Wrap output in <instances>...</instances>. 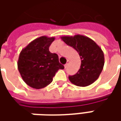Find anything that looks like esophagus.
Returning a JSON list of instances; mask_svg holds the SVG:
<instances>
[{"instance_id":"1","label":"esophagus","mask_w":121,"mask_h":121,"mask_svg":"<svg viewBox=\"0 0 121 121\" xmlns=\"http://www.w3.org/2000/svg\"><path fill=\"white\" fill-rule=\"evenodd\" d=\"M69 62H70V61H69V60H67V63H66V64L65 65V68L67 67L68 65H69Z\"/></svg>"}]
</instances>
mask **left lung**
<instances>
[{
    "instance_id": "obj_1",
    "label": "left lung",
    "mask_w": 121,
    "mask_h": 121,
    "mask_svg": "<svg viewBox=\"0 0 121 121\" xmlns=\"http://www.w3.org/2000/svg\"><path fill=\"white\" fill-rule=\"evenodd\" d=\"M61 40L75 49L81 58V67L78 72L69 79L73 84L79 87L91 85L98 79L104 65L102 50L95 42L85 35L77 34L63 35Z\"/></svg>"
}]
</instances>
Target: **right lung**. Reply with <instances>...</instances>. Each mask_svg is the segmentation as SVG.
I'll list each match as a JSON object with an SVG mask.
<instances>
[{
	"label": "right lung",
	"instance_id": "1",
	"mask_svg": "<svg viewBox=\"0 0 121 121\" xmlns=\"http://www.w3.org/2000/svg\"><path fill=\"white\" fill-rule=\"evenodd\" d=\"M54 40V37H39L22 49L19 54L18 70L23 80L32 88L38 90L48 86L56 73L64 69L59 63L58 55L49 51Z\"/></svg>",
	"mask_w": 121,
	"mask_h": 121
}]
</instances>
